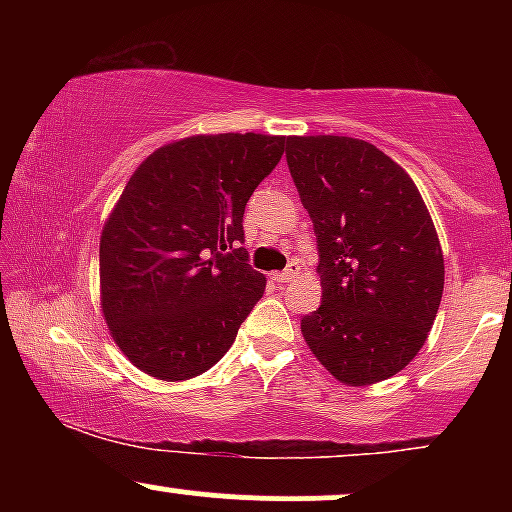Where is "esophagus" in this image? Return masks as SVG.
Listing matches in <instances>:
<instances>
[{"mask_svg":"<svg viewBox=\"0 0 512 512\" xmlns=\"http://www.w3.org/2000/svg\"><path fill=\"white\" fill-rule=\"evenodd\" d=\"M298 274H301V272H298L296 264H291V267H289V269H284V272H276V274H272V279H274V281H279V284H289V281L296 279Z\"/></svg>","mask_w":512,"mask_h":512,"instance_id":"34e87169","label":"esophagus"}]
</instances>
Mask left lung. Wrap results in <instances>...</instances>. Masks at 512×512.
Segmentation results:
<instances>
[{
	"label": "left lung",
	"instance_id": "obj_1",
	"mask_svg": "<svg viewBox=\"0 0 512 512\" xmlns=\"http://www.w3.org/2000/svg\"><path fill=\"white\" fill-rule=\"evenodd\" d=\"M286 161L320 250L322 303L301 320L308 349L339 383L392 378L426 344L445 264L407 170L354 137H286Z\"/></svg>",
	"mask_w": 512,
	"mask_h": 512
}]
</instances>
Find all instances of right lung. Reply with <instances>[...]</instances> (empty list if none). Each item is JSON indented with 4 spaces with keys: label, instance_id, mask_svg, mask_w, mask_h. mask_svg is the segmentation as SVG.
<instances>
[{
    "label": "right lung",
    "instance_id": "right-lung-1",
    "mask_svg": "<svg viewBox=\"0 0 512 512\" xmlns=\"http://www.w3.org/2000/svg\"><path fill=\"white\" fill-rule=\"evenodd\" d=\"M284 142L195 134L156 149L132 173L101 233V310L142 373L180 383L231 349L267 286L236 248L245 204Z\"/></svg>",
    "mask_w": 512,
    "mask_h": 512
}]
</instances>
